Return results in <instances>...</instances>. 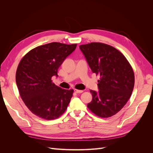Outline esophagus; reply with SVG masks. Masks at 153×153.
I'll use <instances>...</instances> for the list:
<instances>
[{
    "label": "esophagus",
    "instance_id": "34e87169",
    "mask_svg": "<svg viewBox=\"0 0 153 153\" xmlns=\"http://www.w3.org/2000/svg\"><path fill=\"white\" fill-rule=\"evenodd\" d=\"M75 91V92H76V93H82V92H83V91L82 90H78V89H75L74 90Z\"/></svg>",
    "mask_w": 153,
    "mask_h": 153
}]
</instances>
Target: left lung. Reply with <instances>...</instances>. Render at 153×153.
Listing matches in <instances>:
<instances>
[{
    "label": "left lung",
    "instance_id": "8db88e82",
    "mask_svg": "<svg viewBox=\"0 0 153 153\" xmlns=\"http://www.w3.org/2000/svg\"><path fill=\"white\" fill-rule=\"evenodd\" d=\"M92 73L100 75L99 91L91 90L87 107L99 117H110L130 98L135 84L133 70L126 58L112 46L101 43L80 45Z\"/></svg>",
    "mask_w": 153,
    "mask_h": 153
}]
</instances>
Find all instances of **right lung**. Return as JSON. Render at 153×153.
Returning a JSON list of instances; mask_svg holds the SVG:
<instances>
[{
  "mask_svg": "<svg viewBox=\"0 0 153 153\" xmlns=\"http://www.w3.org/2000/svg\"><path fill=\"white\" fill-rule=\"evenodd\" d=\"M76 44L53 42L31 50L22 59L16 82L22 100L32 113L45 120L55 119L65 112L73 89H64L52 83L58 69L76 49Z\"/></svg>",
  "mask_w": 153,
  "mask_h": 153,
  "instance_id": "1",
  "label": "right lung"
}]
</instances>
